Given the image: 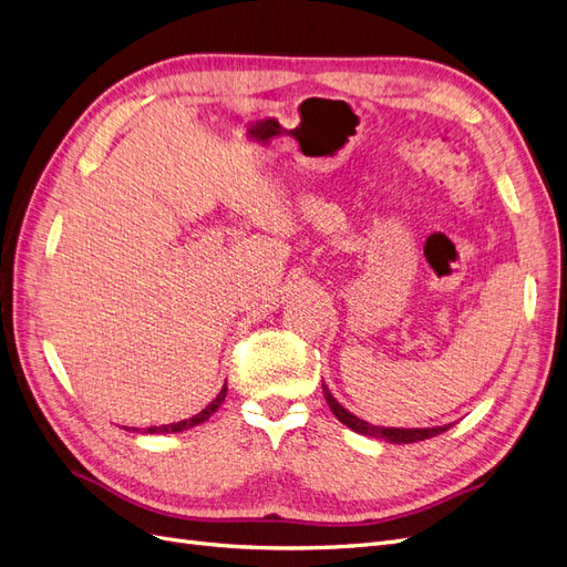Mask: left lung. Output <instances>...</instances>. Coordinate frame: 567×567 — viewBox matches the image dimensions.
I'll list each match as a JSON object with an SVG mask.
<instances>
[{
	"label": "left lung",
	"mask_w": 567,
	"mask_h": 567,
	"mask_svg": "<svg viewBox=\"0 0 567 567\" xmlns=\"http://www.w3.org/2000/svg\"><path fill=\"white\" fill-rule=\"evenodd\" d=\"M323 388V398H326V402H329V406H331V411L336 414V419L340 421V423H346L350 431H354V433H359V435H367V437H375V440H385V442H392V444H411V442H421V440H427V437H435V435H440V433H444V431H450L452 427V423H447V425H435V427H385V425H373V423H369V421H364V419H359V416H354L352 411H348L346 406H342L333 394H331V390L326 388V383L321 385Z\"/></svg>",
	"instance_id": "1"
}]
</instances>
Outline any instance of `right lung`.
Returning a JSON list of instances; mask_svg holds the SVG:
<instances>
[{
    "instance_id": "1",
    "label": "right lung",
    "mask_w": 567,
    "mask_h": 567,
    "mask_svg": "<svg viewBox=\"0 0 567 567\" xmlns=\"http://www.w3.org/2000/svg\"><path fill=\"white\" fill-rule=\"evenodd\" d=\"M225 398H227V383L221 385V390H219V394L217 398L205 406L203 411H198L196 416H192V419H184V421H177V423H167V425H153V427H146L144 433H151V435H163V433H184V431H188V427H194V425H200V423H205L208 421L215 411L221 406V402H225ZM127 431V427H125Z\"/></svg>"
}]
</instances>
